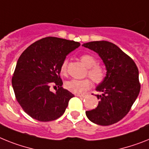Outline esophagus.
Masks as SVG:
<instances>
[{"label":"esophagus","instance_id":"obj_1","mask_svg":"<svg viewBox=\"0 0 149 149\" xmlns=\"http://www.w3.org/2000/svg\"><path fill=\"white\" fill-rule=\"evenodd\" d=\"M76 96L80 97V98H86V95H81V94H76Z\"/></svg>","mask_w":149,"mask_h":149}]
</instances>
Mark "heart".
<instances>
[{"mask_svg": "<svg viewBox=\"0 0 149 149\" xmlns=\"http://www.w3.org/2000/svg\"><path fill=\"white\" fill-rule=\"evenodd\" d=\"M80 61L85 67L88 68V74L92 80L96 83H99L104 80L105 77V71L100 65L96 64V59L91 54H82ZM67 61H63L61 66V75L67 74ZM66 88L73 93L82 94L86 92L92 86V81L89 79H71L65 83Z\"/></svg>", "mask_w": 149, "mask_h": 149, "instance_id": "heart-1", "label": "heart"}]
</instances>
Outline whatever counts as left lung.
<instances>
[{"mask_svg":"<svg viewBox=\"0 0 149 149\" xmlns=\"http://www.w3.org/2000/svg\"><path fill=\"white\" fill-rule=\"evenodd\" d=\"M98 54L106 68V77L95 90L97 107L86 111L89 120L101 126L117 123L128 113L140 92L139 70L131 57L116 45L107 41L82 45Z\"/></svg>","mask_w":149,"mask_h":149,"instance_id":"obj_1","label":"left lung"}]
</instances>
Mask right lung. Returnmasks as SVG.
<instances>
[{
  "label": "right lung",
  "instance_id": "obj_1",
  "mask_svg": "<svg viewBox=\"0 0 149 149\" xmlns=\"http://www.w3.org/2000/svg\"><path fill=\"white\" fill-rule=\"evenodd\" d=\"M80 45L74 41L47 37L29 46L17 61L12 86L23 111L42 122L57 120L63 114L74 95L62 87L60 69L67 54ZM58 88L51 92L49 86Z\"/></svg>",
  "mask_w": 149,
  "mask_h": 149
}]
</instances>
